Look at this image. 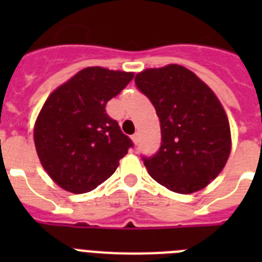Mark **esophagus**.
I'll list each match as a JSON object with an SVG mask.
<instances>
[{"mask_svg": "<svg viewBox=\"0 0 262 262\" xmlns=\"http://www.w3.org/2000/svg\"><path fill=\"white\" fill-rule=\"evenodd\" d=\"M131 139H133L134 144H138V143H139V134H134V135L131 136Z\"/></svg>", "mask_w": 262, "mask_h": 262, "instance_id": "esophagus-1", "label": "esophagus"}]
</instances>
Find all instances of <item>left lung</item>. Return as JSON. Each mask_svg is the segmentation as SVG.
I'll return each mask as SVG.
<instances>
[{"instance_id": "8db88e82", "label": "left lung", "mask_w": 262, "mask_h": 262, "mask_svg": "<svg viewBox=\"0 0 262 262\" xmlns=\"http://www.w3.org/2000/svg\"><path fill=\"white\" fill-rule=\"evenodd\" d=\"M135 84L156 108L161 128L159 151L143 156L149 176L180 194L207 186L231 152L228 118L214 92L177 64L145 69L136 75Z\"/></svg>"}]
</instances>
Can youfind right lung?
<instances>
[{"label":"right lung","instance_id":"1","mask_svg":"<svg viewBox=\"0 0 262 262\" xmlns=\"http://www.w3.org/2000/svg\"><path fill=\"white\" fill-rule=\"evenodd\" d=\"M133 72L89 67L48 97L36 118L34 142L53 181L75 194L105 182L133 147L106 103L128 85Z\"/></svg>","mask_w":262,"mask_h":262}]
</instances>
